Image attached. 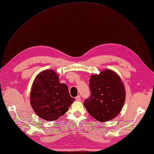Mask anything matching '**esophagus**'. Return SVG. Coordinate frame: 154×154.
Segmentation results:
<instances>
[{"label":"esophagus","instance_id":"obj_1","mask_svg":"<svg viewBox=\"0 0 154 154\" xmlns=\"http://www.w3.org/2000/svg\"><path fill=\"white\" fill-rule=\"evenodd\" d=\"M80 100H81V97H80V95H78L77 97H76V101H80Z\"/></svg>","mask_w":154,"mask_h":154}]
</instances>
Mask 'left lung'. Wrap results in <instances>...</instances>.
<instances>
[{"instance_id":"obj_1","label":"left lung","mask_w":154,"mask_h":154,"mask_svg":"<svg viewBox=\"0 0 154 154\" xmlns=\"http://www.w3.org/2000/svg\"><path fill=\"white\" fill-rule=\"evenodd\" d=\"M91 94L84 102L88 112L96 120L106 122L121 112L125 101V90L120 77L115 72L105 70L90 77Z\"/></svg>"}]
</instances>
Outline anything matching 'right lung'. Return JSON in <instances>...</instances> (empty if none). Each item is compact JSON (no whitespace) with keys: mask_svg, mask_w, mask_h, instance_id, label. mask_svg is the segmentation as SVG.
Wrapping results in <instances>:
<instances>
[{"mask_svg":"<svg viewBox=\"0 0 154 154\" xmlns=\"http://www.w3.org/2000/svg\"><path fill=\"white\" fill-rule=\"evenodd\" d=\"M53 70H47L36 76L31 90L30 103L35 113L46 121H55L68 110L75 99L66 84H60Z\"/></svg>","mask_w":154,"mask_h":154,"instance_id":"add662e5","label":"right lung"}]
</instances>
